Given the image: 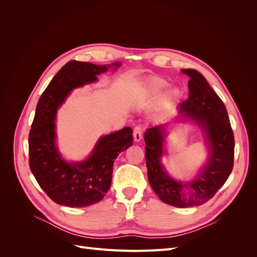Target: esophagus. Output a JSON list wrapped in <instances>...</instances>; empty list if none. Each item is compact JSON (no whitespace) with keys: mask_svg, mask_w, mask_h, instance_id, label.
Masks as SVG:
<instances>
[{"mask_svg":"<svg viewBox=\"0 0 257 257\" xmlns=\"http://www.w3.org/2000/svg\"><path fill=\"white\" fill-rule=\"evenodd\" d=\"M143 134H144V127L142 125H137L134 128L133 135H134V141L135 142H141L143 138Z\"/></svg>","mask_w":257,"mask_h":257,"instance_id":"1","label":"esophagus"}]
</instances>
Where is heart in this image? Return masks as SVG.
I'll return each instance as SVG.
<instances>
[{"mask_svg":"<svg viewBox=\"0 0 257 257\" xmlns=\"http://www.w3.org/2000/svg\"><path fill=\"white\" fill-rule=\"evenodd\" d=\"M169 87V83L160 77H153V78L147 80V82L144 84L142 88V96L146 98H157L160 97L163 93L166 91V89ZM181 93L179 89L174 88L167 91V93L163 99V106L164 108H172L177 100L180 97Z\"/></svg>","mask_w":257,"mask_h":257,"instance_id":"1","label":"heart"}]
</instances>
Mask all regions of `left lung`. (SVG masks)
Returning <instances> with one entry per match:
<instances>
[{
  "instance_id": "left-lung-1",
  "label": "left lung",
  "mask_w": 257,
  "mask_h": 257,
  "mask_svg": "<svg viewBox=\"0 0 257 257\" xmlns=\"http://www.w3.org/2000/svg\"><path fill=\"white\" fill-rule=\"evenodd\" d=\"M182 72L190 76L189 97L180 104V112L203 127L210 147V158L200 175L193 182L174 180L162 166L164 131L162 126L147 130L146 164L148 180L164 203L178 208L200 206L211 199L226 182L234 166L235 138L222 99L196 69Z\"/></svg>"
}]
</instances>
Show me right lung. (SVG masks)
I'll list each match as a JSON object with an SVG mask.
<instances>
[{
	"mask_svg": "<svg viewBox=\"0 0 257 257\" xmlns=\"http://www.w3.org/2000/svg\"><path fill=\"white\" fill-rule=\"evenodd\" d=\"M120 64L95 65L69 61L53 77L38 100L29 134V165L37 183L54 203L81 208L102 200L110 188L115 158L133 145V131L126 126L100 138L88 160L67 163L54 144L56 113L71 91L96 81L97 75Z\"/></svg>",
	"mask_w": 257,
	"mask_h": 257,
	"instance_id": "right-lung-1",
	"label": "right lung"
}]
</instances>
